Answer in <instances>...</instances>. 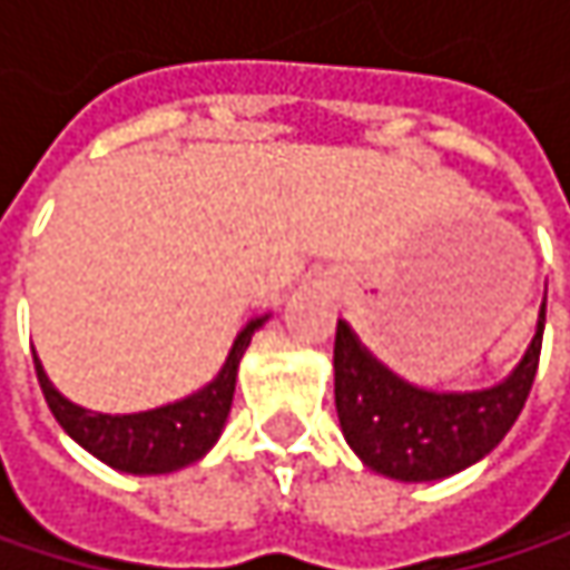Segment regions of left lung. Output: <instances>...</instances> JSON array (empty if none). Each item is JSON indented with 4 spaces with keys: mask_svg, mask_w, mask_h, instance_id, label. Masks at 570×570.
<instances>
[{
    "mask_svg": "<svg viewBox=\"0 0 570 570\" xmlns=\"http://www.w3.org/2000/svg\"><path fill=\"white\" fill-rule=\"evenodd\" d=\"M544 336V303L534 336L514 370L489 390L435 393L380 363L346 320L336 323L333 393L350 449L366 469L396 482H439L482 462L514 425L531 393Z\"/></svg>",
    "mask_w": 570,
    "mask_h": 570,
    "instance_id": "left-lung-1",
    "label": "left lung"
}]
</instances>
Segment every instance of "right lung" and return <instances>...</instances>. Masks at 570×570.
Segmentation results:
<instances>
[{
    "label": "right lung",
    "instance_id": "right-lung-1",
    "mask_svg": "<svg viewBox=\"0 0 570 570\" xmlns=\"http://www.w3.org/2000/svg\"><path fill=\"white\" fill-rule=\"evenodd\" d=\"M271 320V313L247 320V326L234 336L230 353L224 360V366L217 370V376L200 386L197 393L158 405V409H145V412H125V415H111V412H91L85 405H75L71 399H65L52 386V380L46 376L36 350V376L42 386V396L49 402L58 425L95 459H101L105 465L128 472V475H168L177 472L197 459H204L214 442L224 432V422L230 415V402H234V386H237V366L250 346V336Z\"/></svg>",
    "mask_w": 570,
    "mask_h": 570
}]
</instances>
